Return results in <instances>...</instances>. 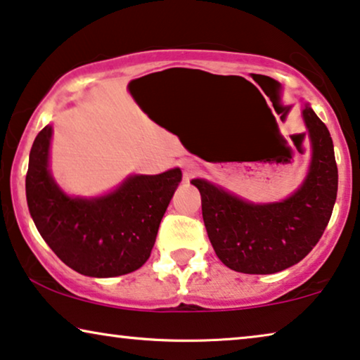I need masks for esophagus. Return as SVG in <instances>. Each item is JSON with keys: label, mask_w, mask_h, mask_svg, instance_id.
<instances>
[{"label": "esophagus", "mask_w": 360, "mask_h": 360, "mask_svg": "<svg viewBox=\"0 0 360 360\" xmlns=\"http://www.w3.org/2000/svg\"><path fill=\"white\" fill-rule=\"evenodd\" d=\"M181 168H182V174H184V179L186 181H189L192 176L197 173V169H199V168H197V163H194V161H192V160L182 161Z\"/></svg>", "instance_id": "obj_1"}]
</instances>
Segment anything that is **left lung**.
Wrapping results in <instances>:
<instances>
[{
	"label": "left lung",
	"mask_w": 360,
	"mask_h": 360,
	"mask_svg": "<svg viewBox=\"0 0 360 360\" xmlns=\"http://www.w3.org/2000/svg\"><path fill=\"white\" fill-rule=\"evenodd\" d=\"M302 117L311 161L300 187L287 199L255 204L207 179L191 181L200 192L202 217L215 255L233 271L274 274L297 264L320 241L331 219L338 166L330 130L308 104Z\"/></svg>",
	"instance_id": "8db88e82"
}]
</instances>
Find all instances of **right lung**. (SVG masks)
Wrapping results in <instances>:
<instances>
[{"mask_svg": "<svg viewBox=\"0 0 360 360\" xmlns=\"http://www.w3.org/2000/svg\"><path fill=\"white\" fill-rule=\"evenodd\" d=\"M52 125L35 136L26 176L27 207L35 226L68 267L89 277H115L141 267L153 250L161 219L182 173L131 174L99 197H72L49 168Z\"/></svg>", "mask_w": 360, "mask_h": 360, "instance_id": "add662e5", "label": "right lung"}]
</instances>
